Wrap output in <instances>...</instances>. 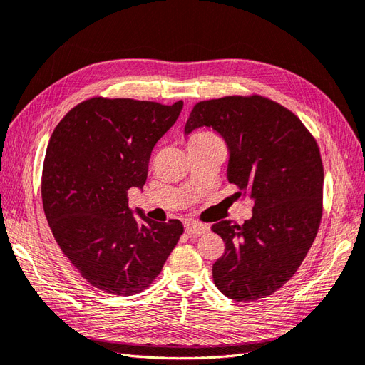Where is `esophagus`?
<instances>
[{"mask_svg":"<svg viewBox=\"0 0 365 365\" xmlns=\"http://www.w3.org/2000/svg\"><path fill=\"white\" fill-rule=\"evenodd\" d=\"M185 233L187 235H205L208 231V227L200 222H195V220H187L185 225Z\"/></svg>","mask_w":365,"mask_h":365,"instance_id":"obj_1","label":"esophagus"}]
</instances>
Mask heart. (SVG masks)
Listing matches in <instances>:
<instances>
[{
  "label": "heart",
  "mask_w": 365,
  "mask_h": 365,
  "mask_svg": "<svg viewBox=\"0 0 365 365\" xmlns=\"http://www.w3.org/2000/svg\"><path fill=\"white\" fill-rule=\"evenodd\" d=\"M217 140L213 134H210L207 130H196L189 137V146H196V145H202V143H208Z\"/></svg>",
  "instance_id": "obj_1"
}]
</instances>
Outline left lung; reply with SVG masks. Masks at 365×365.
<instances>
[{
	"label": "left lung",
	"instance_id": "obj_1",
	"mask_svg": "<svg viewBox=\"0 0 365 365\" xmlns=\"http://www.w3.org/2000/svg\"><path fill=\"white\" fill-rule=\"evenodd\" d=\"M202 126L227 143L236 197L254 202L244 225L220 220L212 227L225 242L213 280L231 300L256 302L280 289L312 247L323 216L322 155L300 118L256 94L196 103L185 135Z\"/></svg>",
	"mask_w": 365,
	"mask_h": 365
}]
</instances>
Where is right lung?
<instances>
[{"instance_id": "right-lung-1", "label": "right lung", "mask_w": 365, "mask_h": 365, "mask_svg": "<svg viewBox=\"0 0 365 365\" xmlns=\"http://www.w3.org/2000/svg\"><path fill=\"white\" fill-rule=\"evenodd\" d=\"M134 98L93 97L54 128L42 169V205L58 245L82 277L113 295L145 291L184 227L155 222L128 205L143 189L153 146L182 109Z\"/></svg>"}]
</instances>
